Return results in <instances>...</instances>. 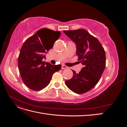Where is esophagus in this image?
<instances>
[{
    "instance_id": "1",
    "label": "esophagus",
    "mask_w": 127,
    "mask_h": 127,
    "mask_svg": "<svg viewBox=\"0 0 127 127\" xmlns=\"http://www.w3.org/2000/svg\"><path fill=\"white\" fill-rule=\"evenodd\" d=\"M61 68L63 69H67L68 68V67L66 66H64V65H62V66H61Z\"/></svg>"
}]
</instances>
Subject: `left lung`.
I'll use <instances>...</instances> for the list:
<instances>
[{"label":"left lung","mask_w":127,"mask_h":127,"mask_svg":"<svg viewBox=\"0 0 127 127\" xmlns=\"http://www.w3.org/2000/svg\"><path fill=\"white\" fill-rule=\"evenodd\" d=\"M76 45V55L84 67L79 73L73 72L72 77L65 84L77 94H83L92 89L100 79L104 70L106 57L100 42L84 29L64 31Z\"/></svg>","instance_id":"left-lung-1"}]
</instances>
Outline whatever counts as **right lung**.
Returning a JSON list of instances; mask_svg holds the SVG:
<instances>
[{"label": "right lung", "instance_id": "obj_1", "mask_svg": "<svg viewBox=\"0 0 127 127\" xmlns=\"http://www.w3.org/2000/svg\"><path fill=\"white\" fill-rule=\"evenodd\" d=\"M60 34V31L42 29L23 45L18 59V69L23 81L30 89L40 91L45 88L50 82L53 74L61 69V64L42 61L45 58V55L53 47L47 43L45 38L54 36L57 40Z\"/></svg>", "mask_w": 127, "mask_h": 127}]
</instances>
